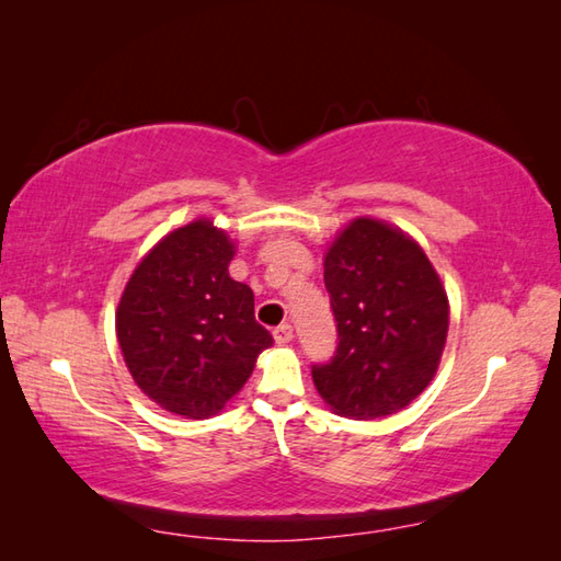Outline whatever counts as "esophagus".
<instances>
[{
    "label": "esophagus",
    "mask_w": 561,
    "mask_h": 561,
    "mask_svg": "<svg viewBox=\"0 0 561 561\" xmlns=\"http://www.w3.org/2000/svg\"><path fill=\"white\" fill-rule=\"evenodd\" d=\"M272 335H274V342H277V344H289L294 340V328L289 323H284L279 328H274Z\"/></svg>",
    "instance_id": "obj_1"
}]
</instances>
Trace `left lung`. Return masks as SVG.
<instances>
[{"instance_id": "8db88e82", "label": "left lung", "mask_w": 561, "mask_h": 561, "mask_svg": "<svg viewBox=\"0 0 561 561\" xmlns=\"http://www.w3.org/2000/svg\"><path fill=\"white\" fill-rule=\"evenodd\" d=\"M325 289L337 350L313 364V383L332 412L376 420L432 383L448 335V296L408 233L359 217L325 255Z\"/></svg>"}]
</instances>
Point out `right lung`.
Listing matches in <instances>:
<instances>
[{
  "mask_svg": "<svg viewBox=\"0 0 561 561\" xmlns=\"http://www.w3.org/2000/svg\"><path fill=\"white\" fill-rule=\"evenodd\" d=\"M233 253L209 219L181 226L139 262L115 313L135 383L187 420L217 414L272 344L255 320L253 291L229 277Z\"/></svg>",
  "mask_w": 561,
  "mask_h": 561,
  "instance_id": "obj_1",
  "label": "right lung"
}]
</instances>
